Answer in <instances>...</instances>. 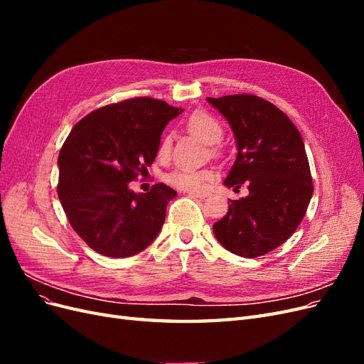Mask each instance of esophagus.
Returning a JSON list of instances; mask_svg holds the SVG:
<instances>
[{
	"label": "esophagus",
	"instance_id": "1",
	"mask_svg": "<svg viewBox=\"0 0 364 364\" xmlns=\"http://www.w3.org/2000/svg\"><path fill=\"white\" fill-rule=\"evenodd\" d=\"M190 197H193V199H205V197H208V193H196V191H188L186 193Z\"/></svg>",
	"mask_w": 364,
	"mask_h": 364
}]
</instances>
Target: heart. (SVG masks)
I'll list each match as a JSON object with an SVG mask.
<instances>
[{
    "instance_id": "b5f03b06",
    "label": "heart",
    "mask_w": 364,
    "mask_h": 364,
    "mask_svg": "<svg viewBox=\"0 0 364 364\" xmlns=\"http://www.w3.org/2000/svg\"><path fill=\"white\" fill-rule=\"evenodd\" d=\"M186 127L193 135L206 142V144H215L223 135V127L218 123V119L203 111L191 114L188 121H186ZM170 136L165 135L159 146V155L167 156L170 153ZM209 179H213V173L206 168L178 167L167 174V182L170 185L185 191H200Z\"/></svg>"
}]
</instances>
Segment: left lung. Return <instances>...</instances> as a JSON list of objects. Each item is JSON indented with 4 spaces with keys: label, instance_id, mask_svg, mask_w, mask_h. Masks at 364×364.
<instances>
[{
    "label": "left lung",
    "instance_id": "left-lung-1",
    "mask_svg": "<svg viewBox=\"0 0 364 364\" xmlns=\"http://www.w3.org/2000/svg\"><path fill=\"white\" fill-rule=\"evenodd\" d=\"M232 127L237 159L225 181L249 196L229 200L214 235L229 252L257 258L285 243L305 217L313 196L310 164L299 130L270 102L252 94L206 97Z\"/></svg>",
    "mask_w": 364,
    "mask_h": 364
}]
</instances>
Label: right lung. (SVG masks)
<instances>
[{"instance_id": "right-lung-1", "label": "right lung", "mask_w": 364, "mask_h": 364, "mask_svg": "<svg viewBox=\"0 0 364 364\" xmlns=\"http://www.w3.org/2000/svg\"><path fill=\"white\" fill-rule=\"evenodd\" d=\"M179 114L156 98H129L87 114L65 139L58 194L70 225L92 250L126 258L158 237L176 191L156 183L136 194L129 182L147 171L162 130Z\"/></svg>"}]
</instances>
